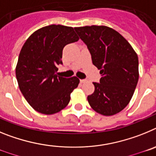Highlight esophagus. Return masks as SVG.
<instances>
[{
	"label": "esophagus",
	"instance_id": "1",
	"mask_svg": "<svg viewBox=\"0 0 156 156\" xmlns=\"http://www.w3.org/2000/svg\"><path fill=\"white\" fill-rule=\"evenodd\" d=\"M86 82H87V80H85V79H81L80 80L81 83H86Z\"/></svg>",
	"mask_w": 156,
	"mask_h": 156
}]
</instances>
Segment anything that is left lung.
<instances>
[{
  "label": "left lung",
  "mask_w": 156,
  "mask_h": 156,
  "mask_svg": "<svg viewBox=\"0 0 156 156\" xmlns=\"http://www.w3.org/2000/svg\"><path fill=\"white\" fill-rule=\"evenodd\" d=\"M87 47L92 62L101 69L99 83L88 95L90 107L103 115L122 111L129 102L139 78L138 58L128 41L113 29L105 26L76 27Z\"/></svg>",
  "instance_id": "1"
}]
</instances>
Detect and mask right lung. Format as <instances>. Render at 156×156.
Here are the masks:
<instances>
[{
    "label": "right lung",
    "instance_id": "add662e5",
    "mask_svg": "<svg viewBox=\"0 0 156 156\" xmlns=\"http://www.w3.org/2000/svg\"><path fill=\"white\" fill-rule=\"evenodd\" d=\"M79 41L73 28L50 25L32 34L19 53L16 79L27 102L42 114L51 115L66 108L70 94L80 80L58 76V66L62 64V50L70 43Z\"/></svg>",
    "mask_w": 156,
    "mask_h": 156
}]
</instances>
